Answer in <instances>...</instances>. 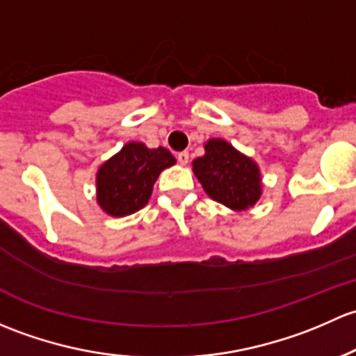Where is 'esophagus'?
Instances as JSON below:
<instances>
[{"label":"esophagus","instance_id":"34e87169","mask_svg":"<svg viewBox=\"0 0 356 356\" xmlns=\"http://www.w3.org/2000/svg\"><path fill=\"white\" fill-rule=\"evenodd\" d=\"M177 159H178V163L181 164V166H185V164L188 163V152H186V151L178 152V154H177Z\"/></svg>","mask_w":356,"mask_h":356}]
</instances>
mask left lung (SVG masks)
<instances>
[{
    "label": "left lung",
    "instance_id": "obj_1",
    "mask_svg": "<svg viewBox=\"0 0 356 356\" xmlns=\"http://www.w3.org/2000/svg\"><path fill=\"white\" fill-rule=\"evenodd\" d=\"M193 173L204 190L216 202L245 211L260 197V173L257 164L240 154L221 138L205 144V156L192 163Z\"/></svg>",
    "mask_w": 356,
    "mask_h": 356
}]
</instances>
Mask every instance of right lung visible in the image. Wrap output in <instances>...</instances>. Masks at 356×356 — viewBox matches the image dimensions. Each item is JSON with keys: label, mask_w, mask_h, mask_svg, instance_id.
Listing matches in <instances>:
<instances>
[{"label": "right lung", "mask_w": 356, "mask_h": 356, "mask_svg": "<svg viewBox=\"0 0 356 356\" xmlns=\"http://www.w3.org/2000/svg\"><path fill=\"white\" fill-rule=\"evenodd\" d=\"M175 163L168 149H147L140 142H130L99 170V205L118 218L140 211L149 202L161 171Z\"/></svg>", "instance_id": "1"}]
</instances>
